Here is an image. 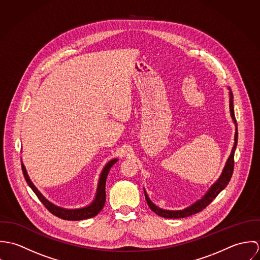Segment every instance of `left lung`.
Listing matches in <instances>:
<instances>
[{
    "instance_id": "obj_1",
    "label": "left lung",
    "mask_w": 260,
    "mask_h": 260,
    "mask_svg": "<svg viewBox=\"0 0 260 260\" xmlns=\"http://www.w3.org/2000/svg\"><path fill=\"white\" fill-rule=\"evenodd\" d=\"M229 95H230V104H229V107H230V113H231V117L235 123V127H236V132H235V143H234V146L232 148L231 151V154L226 162V165L223 169L222 174L220 176V178L218 179V181L213 184L212 187L209 189V191L204 195V197L200 200H198L196 203H194L192 206L186 208L184 210H179V211H169V210H163V209H160L158 207H156L148 198V196L146 195L145 193V198H146V201H147V204H148L150 209L155 212L157 215L161 216V217H164V218H184V217H188L190 215H193L195 213H198L200 211H202L204 208H206L212 201L213 199L216 198V196L222 191L223 189L227 186V184L229 183L231 177H232V174H233V169H234V152H235V149H236V145H237V139H238V133H237V122H236V119H235V115H234V108H233V94L232 92L230 91L229 92Z\"/></svg>"
}]
</instances>
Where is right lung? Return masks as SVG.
Wrapping results in <instances>:
<instances>
[{
  "instance_id": "1",
  "label": "right lung",
  "mask_w": 260,
  "mask_h": 260,
  "mask_svg": "<svg viewBox=\"0 0 260 260\" xmlns=\"http://www.w3.org/2000/svg\"><path fill=\"white\" fill-rule=\"evenodd\" d=\"M116 161H117L116 159L111 160L103 169L101 177H100L98 189H97V195H96L94 202L91 205H89L85 208H81V209H65V208H60L58 206H55L54 204L49 202L47 199H45V197L38 191L37 188L30 180L23 163H22V170H23V174H24V177H25L28 185L32 188L34 193L37 195L39 200L43 203V205L52 214H54L55 216H57L61 219H64V220H83V219H88V218H92V217L96 216L103 209V207L105 205V201H106V191H105L106 179H107L108 173H109L112 166L116 163Z\"/></svg>"
}]
</instances>
